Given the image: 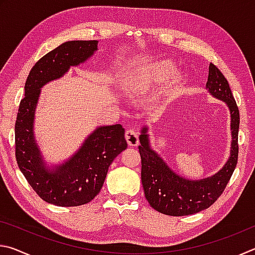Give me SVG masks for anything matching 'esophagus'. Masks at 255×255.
<instances>
[{
    "label": "esophagus",
    "instance_id": "obj_1",
    "mask_svg": "<svg viewBox=\"0 0 255 255\" xmlns=\"http://www.w3.org/2000/svg\"><path fill=\"white\" fill-rule=\"evenodd\" d=\"M125 137H126V140L129 146H137L139 143V139H138V132L133 129H127L126 133H125Z\"/></svg>",
    "mask_w": 255,
    "mask_h": 255
}]
</instances>
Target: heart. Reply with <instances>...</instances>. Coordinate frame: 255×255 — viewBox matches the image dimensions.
<instances>
[{
  "mask_svg": "<svg viewBox=\"0 0 255 255\" xmlns=\"http://www.w3.org/2000/svg\"><path fill=\"white\" fill-rule=\"evenodd\" d=\"M170 80L172 81L167 90L172 92L176 88L178 76L173 63L169 59H162L148 64L136 74L129 76L125 84V90L129 96L140 97L165 85Z\"/></svg>",
  "mask_w": 255,
  "mask_h": 255,
  "instance_id": "obj_1",
  "label": "heart"
}]
</instances>
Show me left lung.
<instances>
[{
  "label": "left lung",
  "mask_w": 255,
  "mask_h": 255,
  "mask_svg": "<svg viewBox=\"0 0 255 255\" xmlns=\"http://www.w3.org/2000/svg\"><path fill=\"white\" fill-rule=\"evenodd\" d=\"M206 89L211 96L224 101L231 112V156L222 170L209 178L189 180L176 174L150 148L147 127L141 129L138 146L141 157V183L152 208L169 216H188L207 209L222 195L234 172L239 157L240 111L230 84L214 64L209 65Z\"/></svg>",
  "instance_id": "8db88e82"
}]
</instances>
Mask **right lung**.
Wrapping results in <instances>:
<instances>
[{
  "instance_id": "obj_1",
  "label": "right lung",
  "mask_w": 255,
  "mask_h": 255,
  "mask_svg": "<svg viewBox=\"0 0 255 255\" xmlns=\"http://www.w3.org/2000/svg\"><path fill=\"white\" fill-rule=\"evenodd\" d=\"M98 50V40L66 41L34 64L24 85L15 122V157L20 171L42 200L59 207L85 205L105 182L112 161L127 148L122 125L98 127L79 150L59 165H46L34 139V111L40 89L60 79L71 66L84 63Z\"/></svg>"
}]
</instances>
